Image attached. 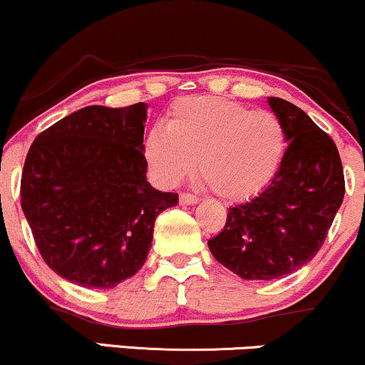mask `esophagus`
Here are the masks:
<instances>
[{
  "label": "esophagus",
  "mask_w": 365,
  "mask_h": 365,
  "mask_svg": "<svg viewBox=\"0 0 365 365\" xmlns=\"http://www.w3.org/2000/svg\"><path fill=\"white\" fill-rule=\"evenodd\" d=\"M198 201L200 198L196 195H192V192H181V196H179V203L181 205H195Z\"/></svg>",
  "instance_id": "34e87169"
}]
</instances>
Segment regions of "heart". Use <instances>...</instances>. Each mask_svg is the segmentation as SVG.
Returning <instances> with one entry per match:
<instances>
[{
	"mask_svg": "<svg viewBox=\"0 0 365 365\" xmlns=\"http://www.w3.org/2000/svg\"><path fill=\"white\" fill-rule=\"evenodd\" d=\"M289 147L284 121L269 110L224 97H187L173 106L165 128L147 133L143 155L162 186L198 173L217 195L246 200L280 170Z\"/></svg>",
	"mask_w": 365,
	"mask_h": 365,
	"instance_id": "obj_1",
	"label": "heart"
}]
</instances>
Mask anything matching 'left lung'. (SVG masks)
Returning a JSON list of instances; mask_svg holds the SVG:
<instances>
[{"label":"left lung","instance_id":"1","mask_svg":"<svg viewBox=\"0 0 365 365\" xmlns=\"http://www.w3.org/2000/svg\"><path fill=\"white\" fill-rule=\"evenodd\" d=\"M268 102L287 128L284 164L256 198L229 208L222 232L208 241L218 263L246 280H277L309 263L345 195L335 141L297 106Z\"/></svg>","mask_w":365,"mask_h":365}]
</instances>
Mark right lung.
<instances>
[{
  "label": "right lung",
  "mask_w": 365,
  "mask_h": 365,
  "mask_svg": "<svg viewBox=\"0 0 365 365\" xmlns=\"http://www.w3.org/2000/svg\"><path fill=\"white\" fill-rule=\"evenodd\" d=\"M143 102L88 106L30 145L21 210L46 264L71 284L109 289L143 267L153 224L178 192L147 181Z\"/></svg>",
  "instance_id": "obj_1"
}]
</instances>
